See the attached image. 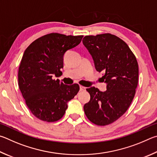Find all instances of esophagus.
Here are the masks:
<instances>
[{"label": "esophagus", "instance_id": "34e87169", "mask_svg": "<svg viewBox=\"0 0 157 157\" xmlns=\"http://www.w3.org/2000/svg\"><path fill=\"white\" fill-rule=\"evenodd\" d=\"M86 87H84L83 86H80V90H81V91H84V90H86Z\"/></svg>", "mask_w": 157, "mask_h": 157}]
</instances>
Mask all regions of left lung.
<instances>
[{"label":"left lung","instance_id":"left-lung-1","mask_svg":"<svg viewBox=\"0 0 157 157\" xmlns=\"http://www.w3.org/2000/svg\"><path fill=\"white\" fill-rule=\"evenodd\" d=\"M83 45L88 49L97 71H102L107 90L87 88L90 100L83 106L86 117L97 125L111 124L128 110L138 85L139 65L128 45L117 36L106 33L86 36Z\"/></svg>","mask_w":157,"mask_h":157}]
</instances>
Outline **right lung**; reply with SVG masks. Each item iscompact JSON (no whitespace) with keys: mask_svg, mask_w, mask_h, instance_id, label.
<instances>
[{"mask_svg":"<svg viewBox=\"0 0 157 157\" xmlns=\"http://www.w3.org/2000/svg\"><path fill=\"white\" fill-rule=\"evenodd\" d=\"M83 37L50 33L33 41L24 52L18 86L27 108L38 119L48 123L60 120L67 103L78 92V84L67 86L53 77L61 75L64 54L78 45Z\"/></svg>","mask_w":157,"mask_h":157,"instance_id":"right-lung-1","label":"right lung"}]
</instances>
